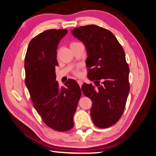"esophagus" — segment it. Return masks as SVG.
Returning a JSON list of instances; mask_svg holds the SVG:
<instances>
[{"label":"esophagus","instance_id":"34e87169","mask_svg":"<svg viewBox=\"0 0 156 156\" xmlns=\"http://www.w3.org/2000/svg\"><path fill=\"white\" fill-rule=\"evenodd\" d=\"M77 82H78V84H79V86H80V87L81 88V86H82V81L81 80H77Z\"/></svg>","mask_w":156,"mask_h":156}]
</instances>
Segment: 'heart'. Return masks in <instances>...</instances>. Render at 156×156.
Wrapping results in <instances>:
<instances>
[{
  "label": "heart",
  "mask_w": 156,
  "mask_h": 156,
  "mask_svg": "<svg viewBox=\"0 0 156 156\" xmlns=\"http://www.w3.org/2000/svg\"><path fill=\"white\" fill-rule=\"evenodd\" d=\"M76 43H78V42H72L71 44H70V46L73 45V44H76ZM74 73L75 74H76V75H78V74H79V72H78V70H75L74 71Z\"/></svg>",
  "instance_id": "obj_1"
}]
</instances>
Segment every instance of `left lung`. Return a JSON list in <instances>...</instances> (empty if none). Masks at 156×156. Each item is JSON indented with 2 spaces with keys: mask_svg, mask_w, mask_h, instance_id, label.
<instances>
[{
  "mask_svg": "<svg viewBox=\"0 0 156 156\" xmlns=\"http://www.w3.org/2000/svg\"><path fill=\"white\" fill-rule=\"evenodd\" d=\"M72 34L86 46L88 78L97 86L85 83L82 86L92 102V121L98 128H108L121 118L129 91L124 50L110 30L97 25L75 28Z\"/></svg>",
  "mask_w": 156,
  "mask_h": 156,
  "instance_id": "8db88e82",
  "label": "left lung"
}]
</instances>
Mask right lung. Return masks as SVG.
<instances>
[{"mask_svg":"<svg viewBox=\"0 0 156 156\" xmlns=\"http://www.w3.org/2000/svg\"><path fill=\"white\" fill-rule=\"evenodd\" d=\"M67 33L66 29L40 33L29 43L24 59L25 84L34 107L44 124L58 132L73 128L74 115L82 94L74 80H68L66 87H60L56 80V50Z\"/></svg>","mask_w":156,"mask_h":156,"instance_id":"1","label":"right lung"}]
</instances>
